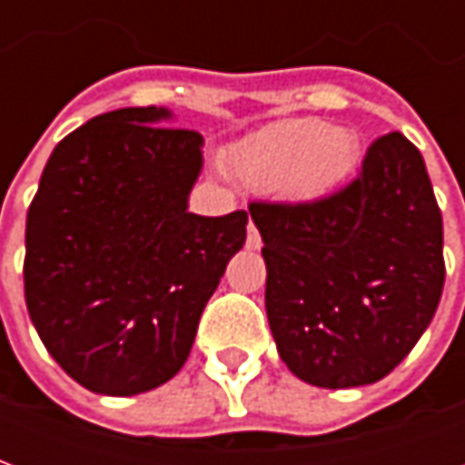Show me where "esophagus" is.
<instances>
[{
	"instance_id": "34e87169",
	"label": "esophagus",
	"mask_w": 465,
	"mask_h": 465,
	"mask_svg": "<svg viewBox=\"0 0 465 465\" xmlns=\"http://www.w3.org/2000/svg\"><path fill=\"white\" fill-rule=\"evenodd\" d=\"M246 246H249L252 252L262 249V236H259V232H256V226H253V223H249V236H246Z\"/></svg>"
}]
</instances>
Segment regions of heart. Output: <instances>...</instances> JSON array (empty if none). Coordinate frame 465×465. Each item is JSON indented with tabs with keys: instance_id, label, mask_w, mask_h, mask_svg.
<instances>
[{
	"instance_id": "1",
	"label": "heart",
	"mask_w": 465,
	"mask_h": 465,
	"mask_svg": "<svg viewBox=\"0 0 465 465\" xmlns=\"http://www.w3.org/2000/svg\"><path fill=\"white\" fill-rule=\"evenodd\" d=\"M361 156L356 134L322 119H283L249 134L229 153L232 169L256 189L293 203L336 192Z\"/></svg>"
}]
</instances>
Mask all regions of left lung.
Returning <instances> with one entry per match:
<instances>
[{
  "label": "left lung",
  "mask_w": 465,
  "mask_h": 465,
  "mask_svg": "<svg viewBox=\"0 0 465 465\" xmlns=\"http://www.w3.org/2000/svg\"><path fill=\"white\" fill-rule=\"evenodd\" d=\"M266 316L293 376L322 389L376 383L439 309L443 219L423 156L401 132L371 143L361 176L312 203H252Z\"/></svg>",
  "instance_id": "obj_1"
}]
</instances>
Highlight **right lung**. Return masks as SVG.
I'll use <instances>...</instances> for the list:
<instances>
[{
  "mask_svg": "<svg viewBox=\"0 0 465 465\" xmlns=\"http://www.w3.org/2000/svg\"><path fill=\"white\" fill-rule=\"evenodd\" d=\"M163 106L94 116L56 143L26 213L25 296L52 359L84 389L136 396L189 359L249 213L199 216L202 134Z\"/></svg>",
  "mask_w": 465,
  "mask_h": 465,
  "instance_id": "obj_1",
  "label": "right lung"
}]
</instances>
